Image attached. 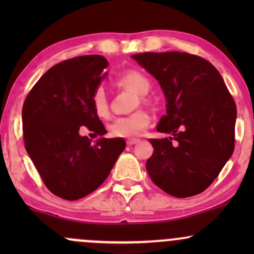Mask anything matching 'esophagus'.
I'll return each mask as SVG.
<instances>
[{
  "mask_svg": "<svg viewBox=\"0 0 254 254\" xmlns=\"http://www.w3.org/2000/svg\"><path fill=\"white\" fill-rule=\"evenodd\" d=\"M138 142H139V139H138V138H130V139H127V144H129V145H133V144L138 143Z\"/></svg>",
  "mask_w": 254,
  "mask_h": 254,
  "instance_id": "obj_1",
  "label": "esophagus"
}]
</instances>
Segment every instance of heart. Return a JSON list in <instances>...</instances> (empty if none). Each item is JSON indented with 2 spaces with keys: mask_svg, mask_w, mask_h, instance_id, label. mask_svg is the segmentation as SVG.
I'll list each match as a JSON object with an SVG mask.
<instances>
[{
  "mask_svg": "<svg viewBox=\"0 0 254 254\" xmlns=\"http://www.w3.org/2000/svg\"><path fill=\"white\" fill-rule=\"evenodd\" d=\"M117 83L119 86L129 88L138 95H141L139 99H141L142 103H148L145 94L150 90L151 83L147 75H144L143 72L137 70L124 72L117 78ZM90 104H92L93 111L99 118L107 119L110 117L109 99H107L106 93L101 87L94 89L92 98H90ZM149 122V115L143 110H138L131 115L122 116V117L115 119V122L110 125V132L116 137H124V138L133 137L142 132L148 127Z\"/></svg>",
  "mask_w": 254,
  "mask_h": 254,
  "instance_id": "obj_1",
  "label": "heart"
}]
</instances>
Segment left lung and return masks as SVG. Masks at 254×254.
<instances>
[{
    "instance_id": "8db88e82",
    "label": "left lung",
    "mask_w": 254,
    "mask_h": 254,
    "mask_svg": "<svg viewBox=\"0 0 254 254\" xmlns=\"http://www.w3.org/2000/svg\"><path fill=\"white\" fill-rule=\"evenodd\" d=\"M159 81L167 115L156 130L170 138H150L154 153L145 167L166 193L186 198L216 179L234 151L237 105L210 62L186 52H144L132 56Z\"/></svg>"
}]
</instances>
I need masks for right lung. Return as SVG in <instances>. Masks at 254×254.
<instances>
[{
    "label": "right lung",
    "mask_w": 254,
    "mask_h": 254,
    "mask_svg": "<svg viewBox=\"0 0 254 254\" xmlns=\"http://www.w3.org/2000/svg\"><path fill=\"white\" fill-rule=\"evenodd\" d=\"M109 65L100 55L65 60L49 69L28 93L22 107L25 148L52 193L76 200L92 193L109 177L125 149L122 137L92 143L81 127L106 133L90 104Z\"/></svg>",
    "instance_id": "add662e5"
}]
</instances>
